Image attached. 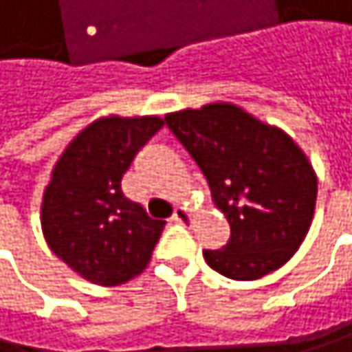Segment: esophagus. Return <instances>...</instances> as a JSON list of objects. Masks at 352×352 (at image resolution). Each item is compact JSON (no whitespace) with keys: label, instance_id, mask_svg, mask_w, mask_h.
<instances>
[{"label":"esophagus","instance_id":"obj_1","mask_svg":"<svg viewBox=\"0 0 352 352\" xmlns=\"http://www.w3.org/2000/svg\"><path fill=\"white\" fill-rule=\"evenodd\" d=\"M173 221H177V223H190L192 221V209L188 207H177L173 213Z\"/></svg>","mask_w":352,"mask_h":352}]
</instances>
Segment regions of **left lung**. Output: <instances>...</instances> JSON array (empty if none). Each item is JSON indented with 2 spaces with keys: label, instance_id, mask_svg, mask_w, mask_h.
<instances>
[{
  "label": "left lung",
  "instance_id": "obj_1",
  "mask_svg": "<svg viewBox=\"0 0 352 352\" xmlns=\"http://www.w3.org/2000/svg\"><path fill=\"white\" fill-rule=\"evenodd\" d=\"M164 122L230 223L228 245L202 251L207 264L234 280L280 268L306 239L317 202V175L296 141L230 103L175 111Z\"/></svg>",
  "mask_w": 352,
  "mask_h": 352
}]
</instances>
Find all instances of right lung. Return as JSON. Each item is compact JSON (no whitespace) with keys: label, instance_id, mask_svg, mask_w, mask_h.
<instances>
[{"label":"right lung","instance_id":"right-lung-1","mask_svg":"<svg viewBox=\"0 0 352 352\" xmlns=\"http://www.w3.org/2000/svg\"><path fill=\"white\" fill-rule=\"evenodd\" d=\"M164 124L156 116L101 118L58 158L42 200L52 253L94 285L116 287L143 272L166 221L122 192L137 152Z\"/></svg>","mask_w":352,"mask_h":352}]
</instances>
